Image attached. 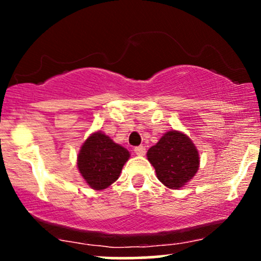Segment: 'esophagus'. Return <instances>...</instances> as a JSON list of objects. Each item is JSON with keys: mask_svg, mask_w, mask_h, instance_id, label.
<instances>
[{"mask_svg": "<svg viewBox=\"0 0 261 261\" xmlns=\"http://www.w3.org/2000/svg\"><path fill=\"white\" fill-rule=\"evenodd\" d=\"M134 151L137 155H143L146 153V148L143 146H137V147L134 148Z\"/></svg>", "mask_w": 261, "mask_h": 261, "instance_id": "obj_1", "label": "esophagus"}]
</instances>
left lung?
Here are the masks:
<instances>
[{
  "mask_svg": "<svg viewBox=\"0 0 261 261\" xmlns=\"http://www.w3.org/2000/svg\"><path fill=\"white\" fill-rule=\"evenodd\" d=\"M160 181L170 189H179L196 174L199 152L187 135L168 131L147 152Z\"/></svg>",
  "mask_w": 261,
  "mask_h": 261,
  "instance_id": "left-lung-1",
  "label": "left lung"
}]
</instances>
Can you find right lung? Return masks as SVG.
<instances>
[{"instance_id": "1", "label": "right lung", "mask_w": 261, "mask_h": 261, "mask_svg": "<svg viewBox=\"0 0 261 261\" xmlns=\"http://www.w3.org/2000/svg\"><path fill=\"white\" fill-rule=\"evenodd\" d=\"M128 157L127 149L104 134L95 133L81 147L77 166L89 187L103 190L119 178Z\"/></svg>"}]
</instances>
